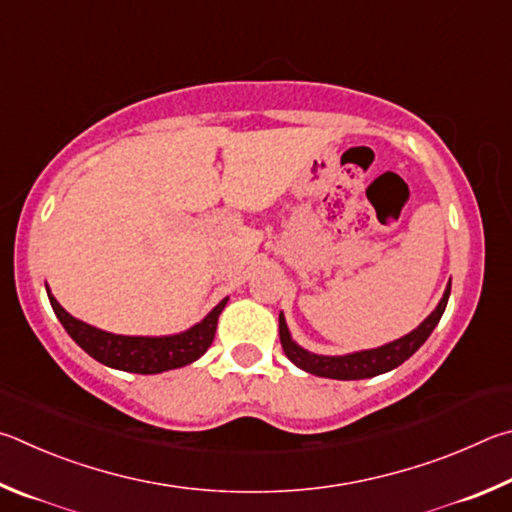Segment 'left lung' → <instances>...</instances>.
Listing matches in <instances>:
<instances>
[{
	"instance_id": "left-lung-1",
	"label": "left lung",
	"mask_w": 512,
	"mask_h": 512,
	"mask_svg": "<svg viewBox=\"0 0 512 512\" xmlns=\"http://www.w3.org/2000/svg\"><path fill=\"white\" fill-rule=\"evenodd\" d=\"M450 290H452V283H447L443 299L438 301L436 310L416 330H411L409 335L396 339V342L384 344L380 348H371V351H360V353H351V355H335V357L310 353L290 337V330H288V324H285L283 312L279 315L281 346L292 364H297L299 369L308 371L312 375H319V378H330V380L375 378V375L396 369V366L409 360V357L427 342V337L432 335V330L436 328V324L443 317L447 299H450Z\"/></svg>"
}]
</instances>
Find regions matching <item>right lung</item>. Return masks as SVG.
I'll return each mask as SVG.
<instances>
[{
  "instance_id": "1",
  "label": "right lung",
  "mask_w": 512,
  "mask_h": 512,
  "mask_svg": "<svg viewBox=\"0 0 512 512\" xmlns=\"http://www.w3.org/2000/svg\"><path fill=\"white\" fill-rule=\"evenodd\" d=\"M47 294L60 324L65 326L69 337L74 339L87 355H92L96 362H101L105 366H112V369L141 375L179 369V366H186L195 362L197 357H202L209 351L215 337V328H218V317L229 301L222 299L200 324H195L193 328H188L179 335L128 337L105 333V330H98L85 324V321L71 317L49 292V288Z\"/></svg>"
}]
</instances>
